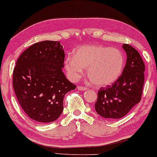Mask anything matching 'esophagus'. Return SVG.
I'll list each match as a JSON object with an SVG mask.
<instances>
[{"label":"esophagus","mask_w":157,"mask_h":157,"mask_svg":"<svg viewBox=\"0 0 157 157\" xmlns=\"http://www.w3.org/2000/svg\"><path fill=\"white\" fill-rule=\"evenodd\" d=\"M77 89H78L79 90H86L87 89H88V88H87V87H85V86H78L77 87Z\"/></svg>","instance_id":"1"}]
</instances>
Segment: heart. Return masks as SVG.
<instances>
[{
    "label": "heart",
    "mask_w": 157,
    "mask_h": 157,
    "mask_svg": "<svg viewBox=\"0 0 157 157\" xmlns=\"http://www.w3.org/2000/svg\"><path fill=\"white\" fill-rule=\"evenodd\" d=\"M67 75L76 81L87 69L91 82L99 87H105L116 82L122 75L124 66L122 51L117 48L101 45H83L77 48L73 57H68L64 63Z\"/></svg>",
    "instance_id": "b5f03b06"
}]
</instances>
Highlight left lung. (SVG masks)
Returning <instances> with one entry per match:
<instances>
[{
    "label": "left lung",
    "instance_id": "obj_1",
    "mask_svg": "<svg viewBox=\"0 0 157 157\" xmlns=\"http://www.w3.org/2000/svg\"><path fill=\"white\" fill-rule=\"evenodd\" d=\"M127 54L124 70L116 82L101 88L95 104L96 112L108 120H118L128 114L141 100L145 64L138 51L123 44Z\"/></svg>",
    "mask_w": 157,
    "mask_h": 157
}]
</instances>
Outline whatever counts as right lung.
Here are the masks:
<instances>
[{
  "label": "right lung",
  "mask_w": 157,
  "mask_h": 157,
  "mask_svg": "<svg viewBox=\"0 0 157 157\" xmlns=\"http://www.w3.org/2000/svg\"><path fill=\"white\" fill-rule=\"evenodd\" d=\"M64 56L60 42L45 40L29 46L17 59L13 90L24 112L35 122L57 120L65 95L76 88L62 72Z\"/></svg>",
  "instance_id": "right-lung-1"
}]
</instances>
